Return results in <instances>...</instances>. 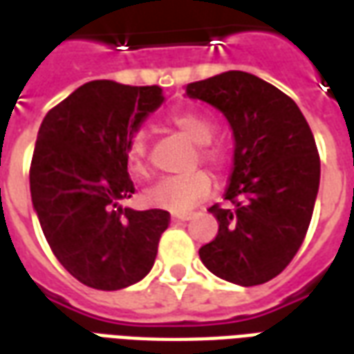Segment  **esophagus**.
<instances>
[{
	"label": "esophagus",
	"mask_w": 354,
	"mask_h": 354,
	"mask_svg": "<svg viewBox=\"0 0 354 354\" xmlns=\"http://www.w3.org/2000/svg\"><path fill=\"white\" fill-rule=\"evenodd\" d=\"M170 218H172V222H187L192 216L189 214H172Z\"/></svg>",
	"instance_id": "34e87169"
}]
</instances>
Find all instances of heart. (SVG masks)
Here are the masks:
<instances>
[{"label": "heart", "instance_id": "1", "mask_svg": "<svg viewBox=\"0 0 354 354\" xmlns=\"http://www.w3.org/2000/svg\"><path fill=\"white\" fill-rule=\"evenodd\" d=\"M170 124L184 134L185 138L193 142L195 146H207L201 151V159L212 167H220L223 162V151L218 147H208L210 140L214 136L216 124L205 113L199 111H178L170 115ZM147 151H149V140L144 129H136L129 136L127 142V162L129 169L136 176H147L149 162H147ZM210 178L205 172H193L187 176L162 178L155 182L146 192V201L151 207L165 208L170 212H187L193 207H197L201 201L210 193Z\"/></svg>", "mask_w": 354, "mask_h": 354}]
</instances>
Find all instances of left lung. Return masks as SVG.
I'll list each match as a JSON object with an SVG mask.
<instances>
[{
	"instance_id": "obj_1",
	"label": "left lung",
	"mask_w": 354,
	"mask_h": 354,
	"mask_svg": "<svg viewBox=\"0 0 354 354\" xmlns=\"http://www.w3.org/2000/svg\"><path fill=\"white\" fill-rule=\"evenodd\" d=\"M185 94L222 111L235 140L223 193L231 207L208 208L218 235L201 261L223 281L263 284L292 261L311 223L320 182L311 129L296 102L252 73L223 72Z\"/></svg>"
}]
</instances>
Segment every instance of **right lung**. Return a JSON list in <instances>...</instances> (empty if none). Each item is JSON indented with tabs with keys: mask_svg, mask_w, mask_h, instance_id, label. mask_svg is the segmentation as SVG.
I'll use <instances>...</instances> for the list:
<instances>
[{
	"mask_svg": "<svg viewBox=\"0 0 354 354\" xmlns=\"http://www.w3.org/2000/svg\"><path fill=\"white\" fill-rule=\"evenodd\" d=\"M165 102L161 87L91 81L43 119L30 192L43 235L68 273L96 290L142 281L155 263L167 210H134L127 142Z\"/></svg>",
	"mask_w": 354,
	"mask_h": 354,
	"instance_id": "1",
	"label": "right lung"
}]
</instances>
